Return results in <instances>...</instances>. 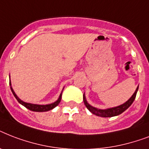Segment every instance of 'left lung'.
Wrapping results in <instances>:
<instances>
[{
    "mask_svg": "<svg viewBox=\"0 0 149 149\" xmlns=\"http://www.w3.org/2000/svg\"><path fill=\"white\" fill-rule=\"evenodd\" d=\"M139 90V86L137 87V89L134 91V93H133V95L127 100V101L124 103L123 104H120L119 106L113 107H110V108L107 109H99L94 107L91 106V104H89L87 100L86 99V96L85 93H84V104L86 105V108L88 109L89 111H91V113L95 114L97 116H100L102 118H111V117H114V116H118L120 113H122L124 111H125L131 105L132 103L134 102V99L136 97L137 92Z\"/></svg>",
    "mask_w": 149,
    "mask_h": 149,
    "instance_id": "left-lung-1",
    "label": "left lung"
}]
</instances>
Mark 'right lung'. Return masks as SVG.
<instances>
[{
    "mask_svg": "<svg viewBox=\"0 0 149 149\" xmlns=\"http://www.w3.org/2000/svg\"><path fill=\"white\" fill-rule=\"evenodd\" d=\"M9 78H10V76H9ZM9 84H10V90H11V92L15 96V97L17 99V100L18 101V103L23 105L24 107H25L26 108H28L30 111H36V112H44V111H49L50 110H52L53 108H55L57 105H58L61 101V98H62V93H63V91L64 87H63V91L61 92L60 95L58 97V100L55 101L54 103H52V104H45V105H41V104H31V103H27V102H24L23 100L20 99L17 96V94L15 93V91L13 90L12 86H11V83H10V82H9Z\"/></svg>",
    "mask_w": 149,
    "mask_h": 149,
    "instance_id": "add662e5",
    "label": "right lung"
}]
</instances>
